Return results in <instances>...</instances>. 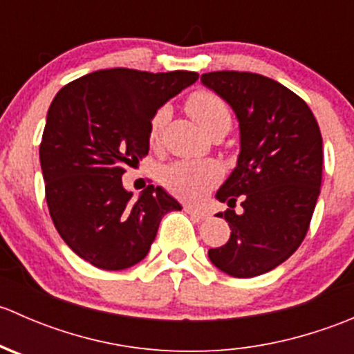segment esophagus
I'll use <instances>...</instances> for the list:
<instances>
[{
  "instance_id": "esophagus-1",
  "label": "esophagus",
  "mask_w": 354,
  "mask_h": 354,
  "mask_svg": "<svg viewBox=\"0 0 354 354\" xmlns=\"http://www.w3.org/2000/svg\"><path fill=\"white\" fill-rule=\"evenodd\" d=\"M185 212L190 214V216H194V217H197V219H207V217L210 216L209 210L200 209V207H195V205H185Z\"/></svg>"
}]
</instances>
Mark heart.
I'll use <instances>...</instances> for the list:
<instances>
[{"label": "heart", "mask_w": 354, "mask_h": 354, "mask_svg": "<svg viewBox=\"0 0 354 354\" xmlns=\"http://www.w3.org/2000/svg\"><path fill=\"white\" fill-rule=\"evenodd\" d=\"M187 109L190 111L195 121L207 131L214 133L219 128L231 127V111L226 102L209 91H198L188 97ZM169 120V108L162 106L156 111L149 127V140L157 144ZM160 180L166 185L167 190L176 197L183 200H192L197 202L202 200L217 185L221 180V169L212 160H178V162L169 164L160 173Z\"/></svg>", "instance_id": "heart-1"}]
</instances>
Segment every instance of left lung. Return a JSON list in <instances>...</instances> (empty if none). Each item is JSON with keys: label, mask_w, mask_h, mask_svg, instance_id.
<instances>
[{"label": "left lung", "mask_w": 354, "mask_h": 354, "mask_svg": "<svg viewBox=\"0 0 354 354\" xmlns=\"http://www.w3.org/2000/svg\"><path fill=\"white\" fill-rule=\"evenodd\" d=\"M202 84L231 106L240 123L236 167L216 198L231 227L226 245L209 250L214 266L233 277L276 269L308 231L322 185V135L301 97L250 71H210ZM243 213H234L237 197Z\"/></svg>", "instance_id": "obj_1"}]
</instances>
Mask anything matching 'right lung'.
Instances as JSON below:
<instances>
[{
	"instance_id": "1",
	"label": "right lung",
	"mask_w": 354,
	"mask_h": 354,
	"mask_svg": "<svg viewBox=\"0 0 354 354\" xmlns=\"http://www.w3.org/2000/svg\"><path fill=\"white\" fill-rule=\"evenodd\" d=\"M197 78L109 68L70 82L53 99L39 147L46 200L59 236L80 259L128 269L145 259L164 214L181 210L154 185L131 198L121 176L147 156L156 111Z\"/></svg>"
}]
</instances>
